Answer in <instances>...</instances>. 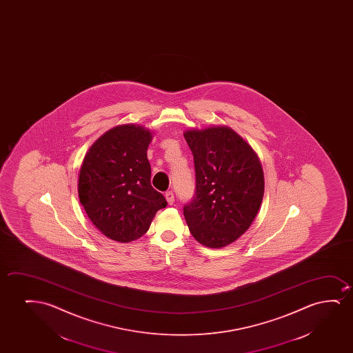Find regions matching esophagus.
Instances as JSON below:
<instances>
[{
	"mask_svg": "<svg viewBox=\"0 0 353 353\" xmlns=\"http://www.w3.org/2000/svg\"><path fill=\"white\" fill-rule=\"evenodd\" d=\"M165 198H166V200H168V203H170V205H172L174 201V195L171 190H169V192H166L165 193Z\"/></svg>",
	"mask_w": 353,
	"mask_h": 353,
	"instance_id": "obj_1",
	"label": "esophagus"
}]
</instances>
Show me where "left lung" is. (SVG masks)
Listing matches in <instances>:
<instances>
[{"label": "left lung", "instance_id": "1", "mask_svg": "<svg viewBox=\"0 0 353 353\" xmlns=\"http://www.w3.org/2000/svg\"><path fill=\"white\" fill-rule=\"evenodd\" d=\"M194 157L195 194L183 208L189 230L203 246L221 248L250 228L264 195L261 161L227 126L184 132Z\"/></svg>", "mask_w": 353, "mask_h": 353}]
</instances>
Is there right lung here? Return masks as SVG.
I'll list each match as a JSON object with an SVG mask.
<instances>
[{"label": "right lung", "mask_w": 353, "mask_h": 353, "mask_svg": "<svg viewBox=\"0 0 353 353\" xmlns=\"http://www.w3.org/2000/svg\"><path fill=\"white\" fill-rule=\"evenodd\" d=\"M152 134L125 124L107 131L88 150L78 179L79 201L100 232L130 242L150 229L164 195L150 184L147 148Z\"/></svg>", "instance_id": "obj_1"}]
</instances>
